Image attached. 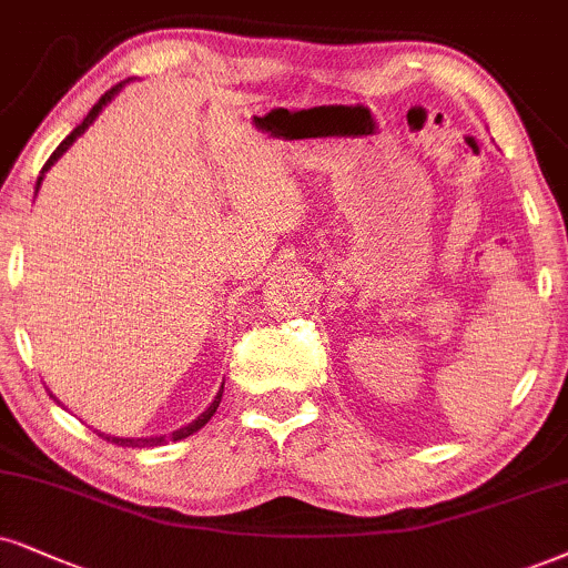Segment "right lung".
<instances>
[{
    "label": "right lung",
    "instance_id": "1",
    "mask_svg": "<svg viewBox=\"0 0 568 568\" xmlns=\"http://www.w3.org/2000/svg\"><path fill=\"white\" fill-rule=\"evenodd\" d=\"M123 83H125V81H121V83H115V87H113V89H110V91H104V94L100 97V102H97V104H94V108H91V110H89V115H87V118H83V121H81L79 125H75V129H73V131H70V134H68L65 139H62V142H60V146H58V150H54V152H52V155H49V160H47V163H44V168H41V176L37 179V192H39L41 181H44V173H47V171H49V168H52L54 163H58V160L62 158V152H68V146H70V144H73V142H75V139H79V136L83 134V131H87V129H89V125H91V123H94V121H97V115H100V113H102V108H104V104H108L110 100H113V97L118 94V91H121V89H123ZM221 395H223V384H221L219 395H215V400L207 405V410H202V413H200V416H197V418H194V422H192V424L181 426V429H176V432H171V434H168V437H142V439H134V437H110V434H102V432H100V437H102V439H108V443H113V445H121V447H158V445H163V443H176V439H184V437H189V434H194V432H197V429H202V426H205V424L210 422V416H213V413H215V410H219V405H221Z\"/></svg>",
    "mask_w": 568,
    "mask_h": 568
}]
</instances>
